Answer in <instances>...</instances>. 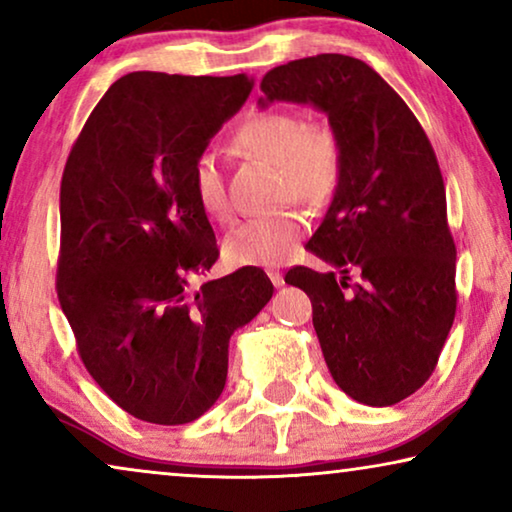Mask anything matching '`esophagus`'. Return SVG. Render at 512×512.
Segmentation results:
<instances>
[{"label":"esophagus","mask_w":512,"mask_h":512,"mask_svg":"<svg viewBox=\"0 0 512 512\" xmlns=\"http://www.w3.org/2000/svg\"><path fill=\"white\" fill-rule=\"evenodd\" d=\"M268 277H270V282L275 284V286H282L284 284V277H282V272H279V270H268Z\"/></svg>","instance_id":"obj_1"}]
</instances>
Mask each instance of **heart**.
Instances as JSON below:
<instances>
[{"mask_svg": "<svg viewBox=\"0 0 512 512\" xmlns=\"http://www.w3.org/2000/svg\"><path fill=\"white\" fill-rule=\"evenodd\" d=\"M233 146L263 158L282 172V195L307 205H326L340 186L342 144L326 123L305 121L293 109H261L242 118ZM191 191L209 219L228 223L233 207L221 165L212 151H202L191 165ZM305 235L303 214L293 209L244 221L223 244L230 265H279L289 261Z\"/></svg>", "mask_w": 512, "mask_h": 512, "instance_id": "heart-1", "label": "heart"}]
</instances>
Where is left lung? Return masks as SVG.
Returning a JSON list of instances; mask_svg holds the SVG:
<instances>
[{"label": "left lung", "mask_w": 512, "mask_h": 512, "mask_svg": "<svg viewBox=\"0 0 512 512\" xmlns=\"http://www.w3.org/2000/svg\"><path fill=\"white\" fill-rule=\"evenodd\" d=\"M261 104L310 102L342 144V177L286 284L312 300L326 366L354 401L401 403L436 370L457 312V247L436 151L401 95L366 62L338 53L286 62ZM360 277L351 282V275Z\"/></svg>", "instance_id": "1"}]
</instances>
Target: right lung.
<instances>
[{"mask_svg": "<svg viewBox=\"0 0 512 512\" xmlns=\"http://www.w3.org/2000/svg\"><path fill=\"white\" fill-rule=\"evenodd\" d=\"M251 86L247 74H125L62 172L60 307L90 377L142 422L205 415L226 387L230 335L275 291L254 265L188 289L219 258L191 165Z\"/></svg>", "mask_w": 512, "mask_h": 512, "instance_id": "obj_1", "label": "right lung"}]
</instances>
